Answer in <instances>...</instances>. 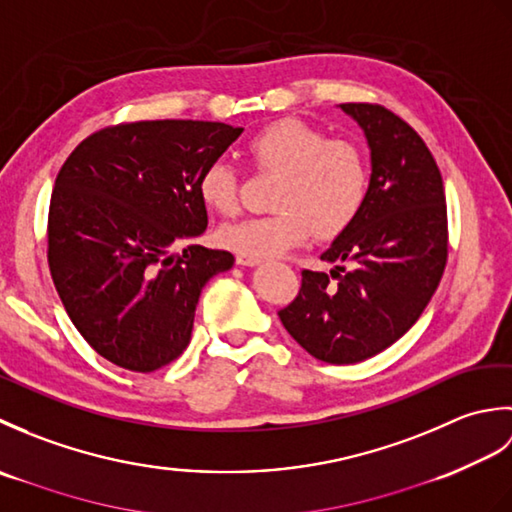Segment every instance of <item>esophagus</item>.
Wrapping results in <instances>:
<instances>
[{
    "label": "esophagus",
    "mask_w": 512,
    "mask_h": 512,
    "mask_svg": "<svg viewBox=\"0 0 512 512\" xmlns=\"http://www.w3.org/2000/svg\"><path fill=\"white\" fill-rule=\"evenodd\" d=\"M235 262L239 266H257V264H262V257H253V255H242V253H239L235 257Z\"/></svg>",
    "instance_id": "1"
}]
</instances>
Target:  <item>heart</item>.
<instances>
[{"mask_svg":"<svg viewBox=\"0 0 512 512\" xmlns=\"http://www.w3.org/2000/svg\"><path fill=\"white\" fill-rule=\"evenodd\" d=\"M253 165L279 173L273 209L264 217L224 224L220 244L242 255L273 257L308 242L312 235L330 239L350 226L367 195V162L350 140L325 138L308 123L284 118L248 140ZM206 209L220 215L237 211V173L224 160H213L198 178Z\"/></svg>","mask_w":512,"mask_h":512,"instance_id":"obj_1","label":"heart"}]
</instances>
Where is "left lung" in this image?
<instances>
[{
	"mask_svg": "<svg viewBox=\"0 0 512 512\" xmlns=\"http://www.w3.org/2000/svg\"><path fill=\"white\" fill-rule=\"evenodd\" d=\"M339 107L367 138V195L321 255L336 264L330 275L303 270L279 319L314 358L350 365L387 350L418 321L447 266L449 233L440 169L413 127L380 105Z\"/></svg>",
	"mask_w": 512,
	"mask_h": 512,
	"instance_id": "obj_1",
	"label": "left lung"
}]
</instances>
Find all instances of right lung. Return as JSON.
<instances>
[{
	"label": "right lung",
	"instance_id": "obj_1",
	"mask_svg": "<svg viewBox=\"0 0 512 512\" xmlns=\"http://www.w3.org/2000/svg\"><path fill=\"white\" fill-rule=\"evenodd\" d=\"M244 129L209 121L107 127L54 182L48 264L74 328L107 361L154 372L191 341L195 308L226 250L195 244L209 224L198 178Z\"/></svg>",
	"mask_w": 512,
	"mask_h": 512
}]
</instances>
